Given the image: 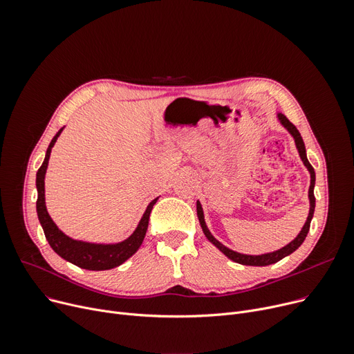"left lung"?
<instances>
[{
    "mask_svg": "<svg viewBox=\"0 0 354 354\" xmlns=\"http://www.w3.org/2000/svg\"><path fill=\"white\" fill-rule=\"evenodd\" d=\"M278 119H280L281 124L288 130V132L291 133V136L294 138L295 140V146L297 149H299V153H300V158L303 160V163L306 165V167L310 172V176H311V183H310V189H308V199H310V212H308V216H307V221L306 224L303 227V230L300 231V234L297 235L290 244H287L286 247H283L281 250L278 251H274V252H268V254H263V255H245V254H239V252H235L230 248H227L225 245H222L218 239L214 238V235L209 232L207 224H205V219H203V211H202V207L201 203L196 202V214H198V218H199V224L202 227V231L203 234H205V236L211 241V243L221 251L224 252L230 259H232V261L238 263V264H243V266H255V267H264V266H270V264H274V263H278L280 259H283L284 257L292 254L297 248H299L303 243L304 239L308 234V230H310V222L313 219V215H314V208H315V198H314V183H315V172L313 169V166L310 165L308 159H307V155H306V146H304V142H303V138L300 135L299 130H297V127L281 113H278Z\"/></svg>",
    "mask_w": 354,
    "mask_h": 354,
    "instance_id": "left-lung-1",
    "label": "left lung"
}]
</instances>
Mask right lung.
Here are the masks:
<instances>
[{
    "label": "right lung",
    "mask_w": 354,
    "mask_h": 354,
    "mask_svg": "<svg viewBox=\"0 0 354 354\" xmlns=\"http://www.w3.org/2000/svg\"><path fill=\"white\" fill-rule=\"evenodd\" d=\"M63 127L59 130L53 140L48 145V149L46 152V158L43 165L40 166L39 172H37L35 178V185H37V192H39V196H37V215H39V221L43 227L44 235L48 241L50 247L54 250V252H57L62 258H64L66 261L77 266L84 270H91V271H103V270H111L120 264H123L127 258L132 257L139 247L143 243V238L147 231L149 225V215L152 212V208L156 203L158 198L153 199L151 203H149L138 228L135 232L130 235L127 239L122 241L119 244H90V243H83V241H76L71 239L67 235H64L57 225L54 224L53 219L50 218L47 209H46V199H44V176L47 171V165L51 153V147L54 146L55 140L60 136Z\"/></svg>",
    "instance_id": "1"
}]
</instances>
